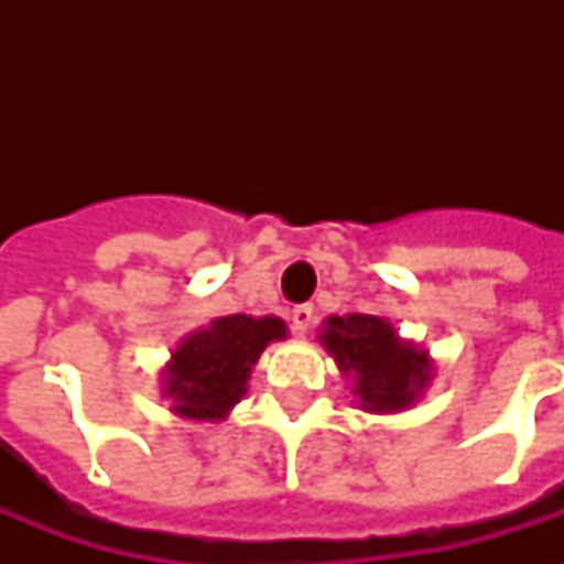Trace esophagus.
Returning a JSON list of instances; mask_svg holds the SVG:
<instances>
[{"mask_svg": "<svg viewBox=\"0 0 564 564\" xmlns=\"http://www.w3.org/2000/svg\"><path fill=\"white\" fill-rule=\"evenodd\" d=\"M313 318H316V310L313 304H299V307L292 310V327H295V334L304 336L313 325Z\"/></svg>", "mask_w": 564, "mask_h": 564, "instance_id": "34e87169", "label": "esophagus"}]
</instances>
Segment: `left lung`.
<instances>
[{"label":"left lung","mask_w":564,"mask_h":564,"mask_svg":"<svg viewBox=\"0 0 564 564\" xmlns=\"http://www.w3.org/2000/svg\"><path fill=\"white\" fill-rule=\"evenodd\" d=\"M318 339L336 366L351 375V392L360 398L362 410H403L430 380L427 351L401 343L394 327L380 316H330Z\"/></svg>","instance_id":"obj_1"}]
</instances>
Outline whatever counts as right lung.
I'll return each mask as SVG.
<instances>
[{
    "label": "right lung",
    "mask_w": 564,
    "mask_h": 564,
    "mask_svg": "<svg viewBox=\"0 0 564 564\" xmlns=\"http://www.w3.org/2000/svg\"><path fill=\"white\" fill-rule=\"evenodd\" d=\"M286 327L274 316H221L178 345L166 369V398L184 419H225L246 394L251 366L272 339H283Z\"/></svg>",
    "instance_id": "add662e5"
}]
</instances>
